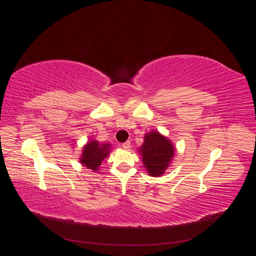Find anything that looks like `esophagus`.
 I'll list each match as a JSON object with an SVG mask.
<instances>
[{
	"label": "esophagus",
	"mask_w": 256,
	"mask_h": 256,
	"mask_svg": "<svg viewBox=\"0 0 256 256\" xmlns=\"http://www.w3.org/2000/svg\"><path fill=\"white\" fill-rule=\"evenodd\" d=\"M130 141H127V142H125V143H122V148H125V150H129L130 148Z\"/></svg>",
	"instance_id": "esophagus-1"
}]
</instances>
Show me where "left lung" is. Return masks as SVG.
I'll use <instances>...</instances> for the list:
<instances>
[{"label":"left lung","mask_w":256,"mask_h":256,"mask_svg":"<svg viewBox=\"0 0 256 256\" xmlns=\"http://www.w3.org/2000/svg\"><path fill=\"white\" fill-rule=\"evenodd\" d=\"M138 152L148 175L159 177L166 173V170L171 164L175 147L168 138L152 130L144 136V142Z\"/></svg>","instance_id":"obj_1"}]
</instances>
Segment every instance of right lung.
<instances>
[{
  "label": "right lung",
  "instance_id": "add662e5",
  "mask_svg": "<svg viewBox=\"0 0 256 256\" xmlns=\"http://www.w3.org/2000/svg\"><path fill=\"white\" fill-rule=\"evenodd\" d=\"M112 145L110 143H100L97 140H90L83 146L81 157L79 159L82 166H85L92 172L100 173L102 162L109 156Z\"/></svg>",
  "mask_w": 256,
  "mask_h": 256
}]
</instances>
